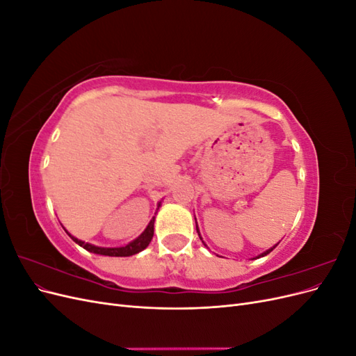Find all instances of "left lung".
<instances>
[{
    "label": "left lung",
    "mask_w": 356,
    "mask_h": 356,
    "mask_svg": "<svg viewBox=\"0 0 356 356\" xmlns=\"http://www.w3.org/2000/svg\"><path fill=\"white\" fill-rule=\"evenodd\" d=\"M196 229H197V225H196ZM276 246H277V245H275V246H273V248H270V250H267V251H266V252H263V254H261V255H258V257H257V258H260V257H264V255H267V254H270V252H272V251H273V250H275V248H276Z\"/></svg>",
    "instance_id": "left-lung-1"
}]
</instances>
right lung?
<instances>
[{"mask_svg": "<svg viewBox=\"0 0 356 356\" xmlns=\"http://www.w3.org/2000/svg\"><path fill=\"white\" fill-rule=\"evenodd\" d=\"M153 234H154V218L149 221V224L147 225V229L144 230V233L141 236H139L138 239H135L134 242H131L126 246H122V248H99V246H95V245H90V243L83 242V241L75 239L74 236H71V234H70V238L75 243H79L80 246H83L84 250H88L89 252H93V254H101V255H108V257H131L134 254H138L139 251L145 250L148 243L152 242Z\"/></svg>", "mask_w": 356, "mask_h": 356, "instance_id": "add662e5", "label": "right lung"}]
</instances>
